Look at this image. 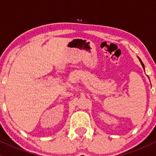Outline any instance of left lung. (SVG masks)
I'll use <instances>...</instances> for the list:
<instances>
[{
  "label": "left lung",
  "mask_w": 156,
  "mask_h": 156,
  "mask_svg": "<svg viewBox=\"0 0 156 156\" xmlns=\"http://www.w3.org/2000/svg\"><path fill=\"white\" fill-rule=\"evenodd\" d=\"M140 62H141L142 66H143V68H145V66H144V65H143V62H142V60H140Z\"/></svg>",
  "instance_id": "obj_1"
}]
</instances>
